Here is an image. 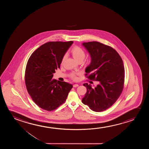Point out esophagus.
<instances>
[{
  "instance_id": "34e87169",
  "label": "esophagus",
  "mask_w": 149,
  "mask_h": 149,
  "mask_svg": "<svg viewBox=\"0 0 149 149\" xmlns=\"http://www.w3.org/2000/svg\"><path fill=\"white\" fill-rule=\"evenodd\" d=\"M78 86H79V85L77 84H75L73 85V87L74 88H76V87H77Z\"/></svg>"
}]
</instances>
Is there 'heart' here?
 <instances>
[{
	"label": "heart",
	"mask_w": 149,
	"mask_h": 149,
	"mask_svg": "<svg viewBox=\"0 0 149 149\" xmlns=\"http://www.w3.org/2000/svg\"><path fill=\"white\" fill-rule=\"evenodd\" d=\"M71 53L74 58V59H75L76 61H77L78 62L79 61H82L84 58H85V56H86V52H85V51L81 47H78V46L74 47L72 49ZM65 56H66V55H65L63 57L62 60H61L62 63H63L64 61H65ZM71 76L73 79L75 80L77 78L76 75L74 73H72L71 74Z\"/></svg>",
	"instance_id": "1"
}]
</instances>
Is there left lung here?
<instances>
[{"label": "left lung", "mask_w": 149, "mask_h": 149, "mask_svg": "<svg viewBox=\"0 0 149 149\" xmlns=\"http://www.w3.org/2000/svg\"><path fill=\"white\" fill-rule=\"evenodd\" d=\"M91 57L86 68L87 78L99 81L97 86L84 84L87 91L82 102L91 110L100 112L109 108L118 100L124 84L125 70L122 59L112 47L98 42L83 43Z\"/></svg>", "instance_id": "8db88e82"}]
</instances>
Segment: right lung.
<instances>
[{
  "mask_svg": "<svg viewBox=\"0 0 149 149\" xmlns=\"http://www.w3.org/2000/svg\"><path fill=\"white\" fill-rule=\"evenodd\" d=\"M73 41L49 42L35 50L27 63L25 82L33 101L44 110H55L65 102L71 84L52 79Z\"/></svg>",
  "mask_w": 149,
  "mask_h": 149,
  "instance_id": "add662e5",
  "label": "right lung"
}]
</instances>
